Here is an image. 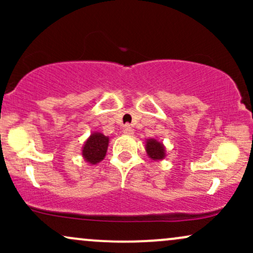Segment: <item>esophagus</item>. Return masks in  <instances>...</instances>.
Masks as SVG:
<instances>
[{"instance_id":"1","label":"esophagus","mask_w":253,"mask_h":253,"mask_svg":"<svg viewBox=\"0 0 253 253\" xmlns=\"http://www.w3.org/2000/svg\"><path fill=\"white\" fill-rule=\"evenodd\" d=\"M124 133L125 134H133V128L129 126V125H125Z\"/></svg>"}]
</instances>
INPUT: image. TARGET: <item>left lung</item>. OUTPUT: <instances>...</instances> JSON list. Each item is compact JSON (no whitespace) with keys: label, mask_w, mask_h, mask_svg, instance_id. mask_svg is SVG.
I'll use <instances>...</instances> for the list:
<instances>
[{"label":"left lung","mask_w":253,"mask_h":253,"mask_svg":"<svg viewBox=\"0 0 253 253\" xmlns=\"http://www.w3.org/2000/svg\"><path fill=\"white\" fill-rule=\"evenodd\" d=\"M146 151L153 161H157V159H163L165 157V150L163 145L159 143V141L153 140V139L147 140Z\"/></svg>","instance_id":"left-lung-1"}]
</instances>
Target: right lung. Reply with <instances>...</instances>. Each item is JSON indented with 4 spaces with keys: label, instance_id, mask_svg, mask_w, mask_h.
<instances>
[{
    "label": "right lung",
    "instance_id": "right-lung-1",
    "mask_svg": "<svg viewBox=\"0 0 253 253\" xmlns=\"http://www.w3.org/2000/svg\"><path fill=\"white\" fill-rule=\"evenodd\" d=\"M108 147V138L101 133H92L84 144L82 155L90 164H97L104 158Z\"/></svg>",
    "mask_w": 253,
    "mask_h": 253
}]
</instances>
